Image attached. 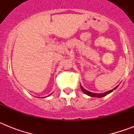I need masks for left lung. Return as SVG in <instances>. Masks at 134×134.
<instances>
[{
  "mask_svg": "<svg viewBox=\"0 0 134 134\" xmlns=\"http://www.w3.org/2000/svg\"><path fill=\"white\" fill-rule=\"evenodd\" d=\"M118 86H119V85H118V86H116V87H115L113 89L110 90V91H107V92H105V93H91V92H90V91H87V90L85 89V88L82 87V86L81 85H80V88H81V90L82 91V92H83L84 93H85L86 95L90 96V97H92L100 98V97H105V96L107 95V94H109V93H112V92L113 91V90L116 89V88H118Z\"/></svg>",
  "mask_w": 134,
  "mask_h": 134,
  "instance_id": "obj_1",
  "label": "left lung"
}]
</instances>
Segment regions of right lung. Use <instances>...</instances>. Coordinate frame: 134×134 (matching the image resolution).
Segmentation results:
<instances>
[{
	"instance_id": "1",
	"label": "right lung",
	"mask_w": 134,
	"mask_h": 134,
	"mask_svg": "<svg viewBox=\"0 0 134 134\" xmlns=\"http://www.w3.org/2000/svg\"><path fill=\"white\" fill-rule=\"evenodd\" d=\"M51 94H52V93H51ZM51 94H49V95H48V96H47V97H49V95H51Z\"/></svg>"
}]
</instances>
